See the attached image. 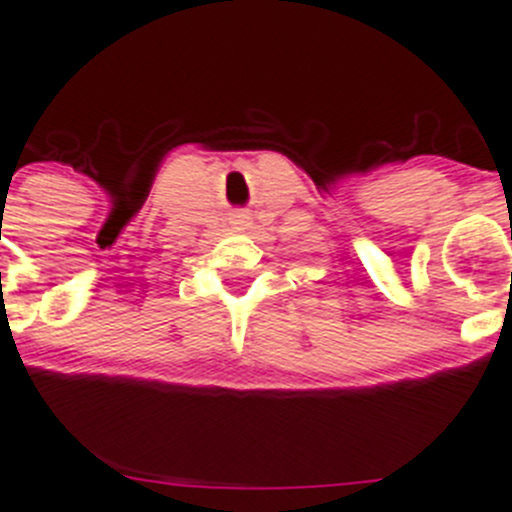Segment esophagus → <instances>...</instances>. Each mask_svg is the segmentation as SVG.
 <instances>
[{
	"mask_svg": "<svg viewBox=\"0 0 512 512\" xmlns=\"http://www.w3.org/2000/svg\"><path fill=\"white\" fill-rule=\"evenodd\" d=\"M246 220H248V215H238V223H241V225L246 223Z\"/></svg>",
	"mask_w": 512,
	"mask_h": 512,
	"instance_id": "esophagus-1",
	"label": "esophagus"
}]
</instances>
